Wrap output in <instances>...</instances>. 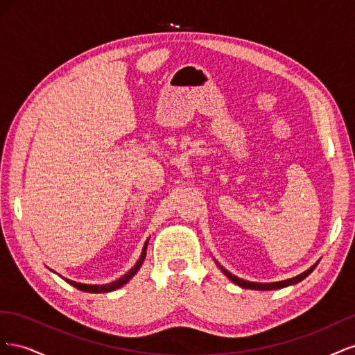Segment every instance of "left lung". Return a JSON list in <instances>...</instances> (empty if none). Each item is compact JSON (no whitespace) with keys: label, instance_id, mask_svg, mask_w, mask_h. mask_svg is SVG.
<instances>
[{"label":"left lung","instance_id":"obj_1","mask_svg":"<svg viewBox=\"0 0 355 355\" xmlns=\"http://www.w3.org/2000/svg\"><path fill=\"white\" fill-rule=\"evenodd\" d=\"M218 266L220 268V271H222L225 275H227L232 283L239 284V286L243 287V288H252V290H275V288H283V287H287V286H292V284H296V283H299V282H302L305 277H308L311 272L314 271V268L317 266V263L311 266L309 270H306V271L302 272V274H299V275H296V277H293V278H288V280L275 282V283H253V282L241 280V278H239L237 275H232L230 271L225 270V268H223L222 265L218 263Z\"/></svg>","mask_w":355,"mask_h":355}]
</instances>
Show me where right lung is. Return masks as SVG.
Instances as JSON below:
<instances>
[{"label": "right lung", "mask_w": 355, "mask_h": 355, "mask_svg": "<svg viewBox=\"0 0 355 355\" xmlns=\"http://www.w3.org/2000/svg\"><path fill=\"white\" fill-rule=\"evenodd\" d=\"M148 241H149V239L145 241V245H144V249H142V253H141V256H139V259H137L136 265L132 268L130 271L125 272L121 278H118V280H115V282H112V283L99 286V284H83V283H77V282L68 280V278H63V280H65L67 283H69L71 286H73L75 288L83 290V292H89V293H108V292H112V290L120 288V287H123L125 283L130 282L132 278H133V275H135L139 270H141V266H142V263H144V261H145V256H146Z\"/></svg>", "instance_id": "obj_1"}]
</instances>
